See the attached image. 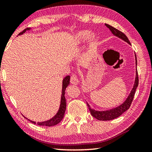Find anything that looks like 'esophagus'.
<instances>
[{
    "label": "esophagus",
    "instance_id": "1",
    "mask_svg": "<svg viewBox=\"0 0 152 152\" xmlns=\"http://www.w3.org/2000/svg\"><path fill=\"white\" fill-rule=\"evenodd\" d=\"M70 82H71L72 84H78L79 83V80L78 78V77H77L76 74H72V75L71 76Z\"/></svg>",
    "mask_w": 152,
    "mask_h": 152
}]
</instances>
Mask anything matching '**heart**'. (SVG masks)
Masks as SVG:
<instances>
[{
    "label": "heart",
    "mask_w": 152,
    "mask_h": 152,
    "mask_svg": "<svg viewBox=\"0 0 152 152\" xmlns=\"http://www.w3.org/2000/svg\"><path fill=\"white\" fill-rule=\"evenodd\" d=\"M89 32L87 31H82L76 35V39L78 42H83L89 37Z\"/></svg>",
    "instance_id": "b5f03b06"
}]
</instances>
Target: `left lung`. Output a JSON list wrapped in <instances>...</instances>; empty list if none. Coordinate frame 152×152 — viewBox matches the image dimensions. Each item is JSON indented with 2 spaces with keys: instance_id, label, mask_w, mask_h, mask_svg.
I'll return each instance as SVG.
<instances>
[{
  "instance_id": "1",
  "label": "left lung",
  "mask_w": 152,
  "mask_h": 152,
  "mask_svg": "<svg viewBox=\"0 0 152 152\" xmlns=\"http://www.w3.org/2000/svg\"><path fill=\"white\" fill-rule=\"evenodd\" d=\"M105 25H106V26L110 30V31L113 33V35H116L117 37L121 38V39H122L123 40H124L125 42H127L129 44H131L129 40L128 39L127 37L123 32H121V31L117 29L116 28L110 26V25L108 24H105ZM135 60H136V66H137V58H136V56H135ZM138 84H139V78H138V73L137 70V72H136V78H135L134 86H133L132 91L131 92L129 96H128L127 100H126V101L123 102L122 104H121L120 106H119L118 107L115 108V109L109 110H106V111H97V110H94L93 109H92L90 107L89 104L87 103V105H88L89 110L91 113L92 116L100 121H109V120L114 119L115 118L119 117L121 115H122L123 113L125 112L126 110L129 109V107L131 106V104H132V102L133 100V98H134L135 92L136 91V88H137V87L138 86Z\"/></svg>"
}]
</instances>
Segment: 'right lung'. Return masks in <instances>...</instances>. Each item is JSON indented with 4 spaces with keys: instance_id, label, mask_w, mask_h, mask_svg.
Segmentation results:
<instances>
[{
    "instance_id": "right-lung-1",
    "label": "right lung",
    "mask_w": 152,
    "mask_h": 152,
    "mask_svg": "<svg viewBox=\"0 0 152 152\" xmlns=\"http://www.w3.org/2000/svg\"><path fill=\"white\" fill-rule=\"evenodd\" d=\"M30 29L29 28H27V29H24L23 31L19 33V35L23 34V33L26 31L27 30H29ZM70 76H66L64 79L63 80V83H62V92H61V104H60V109H59L58 112L57 114H56L54 117H53L52 119H51L48 121H46L43 122H39L37 123V124L38 125H42V126H48V127H51V126H54L58 124L61 120H62L63 117L64 116V113L66 111V100L65 98V91L67 86H69L70 84ZM27 119V118H26ZM30 121V120H29ZM31 122L35 124V122L32 121H30Z\"/></svg>"
}]
</instances>
